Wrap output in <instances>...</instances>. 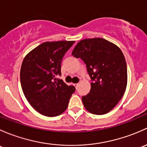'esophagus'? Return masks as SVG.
<instances>
[{
    "instance_id": "34e87169",
    "label": "esophagus",
    "mask_w": 147,
    "mask_h": 147,
    "mask_svg": "<svg viewBox=\"0 0 147 147\" xmlns=\"http://www.w3.org/2000/svg\"><path fill=\"white\" fill-rule=\"evenodd\" d=\"M78 85H79V84H74V86H75L76 88H77V87H78Z\"/></svg>"
}]
</instances>
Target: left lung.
I'll return each instance as SVG.
<instances>
[{
    "instance_id": "1",
    "label": "left lung",
    "mask_w": 147,
    "mask_h": 147,
    "mask_svg": "<svg viewBox=\"0 0 147 147\" xmlns=\"http://www.w3.org/2000/svg\"><path fill=\"white\" fill-rule=\"evenodd\" d=\"M72 55L86 63L92 81L89 93L82 97L85 108L95 115L106 114L126 90L127 69L123 53L113 43L98 37L80 41Z\"/></svg>"
}]
</instances>
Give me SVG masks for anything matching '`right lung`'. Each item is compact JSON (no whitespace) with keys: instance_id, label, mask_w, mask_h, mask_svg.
Instances as JSON below:
<instances>
[{"instance_id":"obj_1","label":"right lung","mask_w":147,"mask_h":147,"mask_svg":"<svg viewBox=\"0 0 147 147\" xmlns=\"http://www.w3.org/2000/svg\"><path fill=\"white\" fill-rule=\"evenodd\" d=\"M74 41L46 42L29 52L20 69V83L32 107L43 115L55 117L66 110L74 86L61 79V64Z\"/></svg>"}]
</instances>
